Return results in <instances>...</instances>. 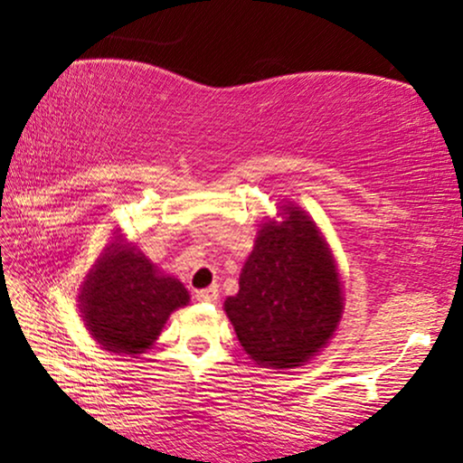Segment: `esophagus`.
Listing matches in <instances>:
<instances>
[{"label":"esophagus","mask_w":463,"mask_h":463,"mask_svg":"<svg viewBox=\"0 0 463 463\" xmlns=\"http://www.w3.org/2000/svg\"><path fill=\"white\" fill-rule=\"evenodd\" d=\"M195 299L202 301V303H214L219 299V288L217 287H211V288H202L195 293Z\"/></svg>","instance_id":"34e87169"}]
</instances>
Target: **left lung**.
<instances>
[{
	"instance_id": "obj_1",
	"label": "left lung",
	"mask_w": 463,
	"mask_h": 463,
	"mask_svg": "<svg viewBox=\"0 0 463 463\" xmlns=\"http://www.w3.org/2000/svg\"><path fill=\"white\" fill-rule=\"evenodd\" d=\"M257 232L223 309L240 345L265 369H295L328 344L344 314L337 263L318 225L299 206H280Z\"/></svg>"
}]
</instances>
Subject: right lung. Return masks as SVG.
<instances>
[{
    "mask_svg": "<svg viewBox=\"0 0 463 463\" xmlns=\"http://www.w3.org/2000/svg\"><path fill=\"white\" fill-rule=\"evenodd\" d=\"M189 303V293L162 274L137 246L116 242L88 271L80 312L92 339L107 352L137 356L160 337L168 316Z\"/></svg>",
    "mask_w": 463,
    "mask_h": 463,
    "instance_id": "right-lung-1",
    "label": "right lung"
}]
</instances>
